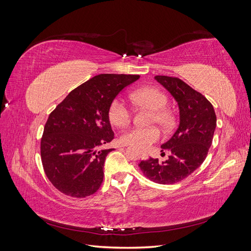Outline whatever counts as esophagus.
Segmentation results:
<instances>
[{
    "label": "esophagus",
    "instance_id": "esophagus-1",
    "mask_svg": "<svg viewBox=\"0 0 251 251\" xmlns=\"http://www.w3.org/2000/svg\"><path fill=\"white\" fill-rule=\"evenodd\" d=\"M140 155H141V157H144V156H147V153H146V151H141V153H140Z\"/></svg>",
    "mask_w": 251,
    "mask_h": 251
}]
</instances>
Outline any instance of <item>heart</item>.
<instances>
[{
  "label": "heart",
  "instance_id": "obj_1",
  "mask_svg": "<svg viewBox=\"0 0 251 251\" xmlns=\"http://www.w3.org/2000/svg\"><path fill=\"white\" fill-rule=\"evenodd\" d=\"M131 100L136 105L153 111V116L151 118V124L156 123L164 130H168L172 126L174 121L173 113L166 108L169 98L160 89L154 87L141 88L132 93ZM108 116L112 125L123 127L130 124L132 113L123 100L116 98L109 105ZM159 138H160V131L155 126H133L120 136L123 143L130 144L141 150L148 149L151 144L157 142Z\"/></svg>",
  "mask_w": 251,
  "mask_h": 251
}]
</instances>
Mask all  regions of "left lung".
Listing matches in <instances>:
<instances>
[{
    "mask_svg": "<svg viewBox=\"0 0 251 251\" xmlns=\"http://www.w3.org/2000/svg\"><path fill=\"white\" fill-rule=\"evenodd\" d=\"M155 79L178 102L180 124L172 138L161 146V151L171 153L168 160L160 162L150 158L138 166L144 176L156 183L174 184L189 176L205 160L212 143L217 117L206 97L183 80L164 75H157Z\"/></svg>",
    "mask_w": 251,
    "mask_h": 251,
    "instance_id": "obj_1",
    "label": "left lung"
}]
</instances>
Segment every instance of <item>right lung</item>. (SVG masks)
Listing matches in <instances>:
<instances>
[{
	"label": "right lung",
	"mask_w": 251,
	"mask_h": 251,
	"mask_svg": "<svg viewBox=\"0 0 251 251\" xmlns=\"http://www.w3.org/2000/svg\"><path fill=\"white\" fill-rule=\"evenodd\" d=\"M139 75L100 74L72 90L48 117L41 140L47 178L56 189L74 198L93 195L103 180L105 157L100 150L114 138L110 103Z\"/></svg>",
	"instance_id": "obj_1"
}]
</instances>
